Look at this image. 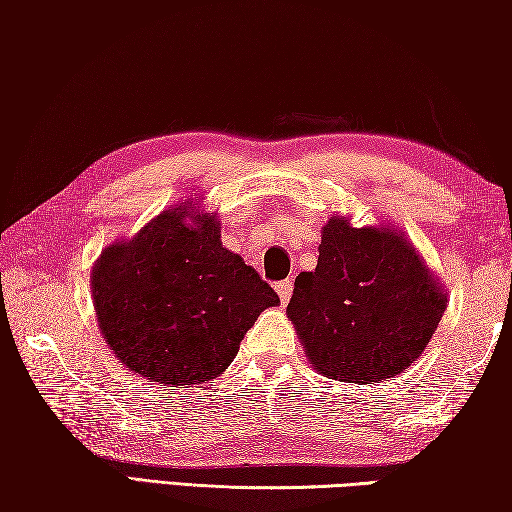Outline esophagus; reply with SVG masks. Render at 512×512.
<instances>
[{
	"mask_svg": "<svg viewBox=\"0 0 512 512\" xmlns=\"http://www.w3.org/2000/svg\"><path fill=\"white\" fill-rule=\"evenodd\" d=\"M275 289H277L279 300H282V303H289V298H291V293H293V284L289 282V279H284V282H277Z\"/></svg>",
	"mask_w": 512,
	"mask_h": 512,
	"instance_id": "34e87169",
	"label": "esophagus"
}]
</instances>
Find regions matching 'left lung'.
<instances>
[{
    "instance_id": "1",
    "label": "left lung",
    "mask_w": 512,
    "mask_h": 512,
    "mask_svg": "<svg viewBox=\"0 0 512 512\" xmlns=\"http://www.w3.org/2000/svg\"><path fill=\"white\" fill-rule=\"evenodd\" d=\"M447 307V291L394 226L354 228L333 214L314 272H300L286 307L312 368L373 384L415 363Z\"/></svg>"
}]
</instances>
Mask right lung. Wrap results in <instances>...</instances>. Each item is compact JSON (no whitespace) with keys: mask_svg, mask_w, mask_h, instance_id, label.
<instances>
[{"mask_svg":"<svg viewBox=\"0 0 512 512\" xmlns=\"http://www.w3.org/2000/svg\"><path fill=\"white\" fill-rule=\"evenodd\" d=\"M97 326L121 366L160 387L209 382L279 296L188 198L102 249L90 272Z\"/></svg>","mask_w":512,"mask_h":512,"instance_id":"1","label":"right lung"}]
</instances>
